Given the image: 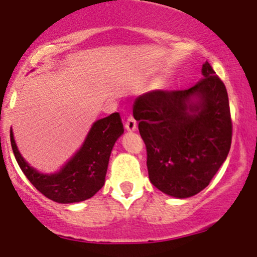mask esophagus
Returning <instances> with one entry per match:
<instances>
[{
    "instance_id": "34e87169",
    "label": "esophagus",
    "mask_w": 257,
    "mask_h": 257,
    "mask_svg": "<svg viewBox=\"0 0 257 257\" xmlns=\"http://www.w3.org/2000/svg\"><path fill=\"white\" fill-rule=\"evenodd\" d=\"M124 125H125V129L128 132H134L137 129V120L133 118L132 115H129L128 118H126L125 123H124Z\"/></svg>"
}]
</instances>
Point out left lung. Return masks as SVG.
Listing matches in <instances>:
<instances>
[{"mask_svg":"<svg viewBox=\"0 0 257 257\" xmlns=\"http://www.w3.org/2000/svg\"><path fill=\"white\" fill-rule=\"evenodd\" d=\"M201 72L204 78L189 89L152 90L133 105L147 148L150 181L180 199L209 185L231 147L226 88L208 62Z\"/></svg>","mask_w":257,"mask_h":257,"instance_id":"obj_1","label":"left lung"}]
</instances>
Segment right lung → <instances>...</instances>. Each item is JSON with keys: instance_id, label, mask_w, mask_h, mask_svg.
I'll return each instance as SVG.
<instances>
[{"instance_id": "add662e5", "label": "right lung", "mask_w": 257, "mask_h": 257, "mask_svg": "<svg viewBox=\"0 0 257 257\" xmlns=\"http://www.w3.org/2000/svg\"><path fill=\"white\" fill-rule=\"evenodd\" d=\"M119 113H113L93 124L80 150L56 174H41L25 162L15 143L11 145L18 165L32 185L46 198L61 204L78 203L92 198L104 185L110 153L123 134Z\"/></svg>"}]
</instances>
